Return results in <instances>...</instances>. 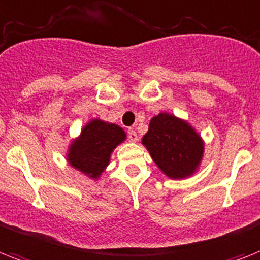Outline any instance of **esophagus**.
I'll list each match as a JSON object with an SVG mask.
<instances>
[{
  "mask_svg": "<svg viewBox=\"0 0 260 260\" xmlns=\"http://www.w3.org/2000/svg\"><path fill=\"white\" fill-rule=\"evenodd\" d=\"M126 136H128V140L129 141L137 140V134H136V131H134V129H128V132H126Z\"/></svg>",
  "mask_w": 260,
  "mask_h": 260,
  "instance_id": "1",
  "label": "esophagus"
}]
</instances>
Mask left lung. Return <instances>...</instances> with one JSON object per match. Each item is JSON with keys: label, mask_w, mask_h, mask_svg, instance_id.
Wrapping results in <instances>:
<instances>
[{"label": "left lung", "mask_w": 260, "mask_h": 260, "mask_svg": "<svg viewBox=\"0 0 260 260\" xmlns=\"http://www.w3.org/2000/svg\"><path fill=\"white\" fill-rule=\"evenodd\" d=\"M143 144L157 167L171 179L193 174L203 156V143L199 135L170 113H160L151 120Z\"/></svg>", "instance_id": "obj_1"}]
</instances>
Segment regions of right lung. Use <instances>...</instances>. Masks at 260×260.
<instances>
[{"mask_svg":"<svg viewBox=\"0 0 260 260\" xmlns=\"http://www.w3.org/2000/svg\"><path fill=\"white\" fill-rule=\"evenodd\" d=\"M125 140V132L119 125L101 120L86 124L79 140L72 143L68 160L72 167L90 178H99L108 166L112 151Z\"/></svg>","mask_w":260,"mask_h":260,"instance_id":"obj_1","label":"right lung"}]
</instances>
